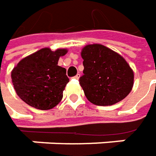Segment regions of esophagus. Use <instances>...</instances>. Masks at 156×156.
<instances>
[{
	"mask_svg": "<svg viewBox=\"0 0 156 156\" xmlns=\"http://www.w3.org/2000/svg\"><path fill=\"white\" fill-rule=\"evenodd\" d=\"M79 77H80V75H79V74H77L76 76H74V77H73V78H74V79H78Z\"/></svg>",
	"mask_w": 156,
	"mask_h": 156,
	"instance_id": "34e87169",
	"label": "esophagus"
}]
</instances>
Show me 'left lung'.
<instances>
[{
  "instance_id": "8db88e82",
  "label": "left lung",
  "mask_w": 156,
  "mask_h": 156,
  "mask_svg": "<svg viewBox=\"0 0 156 156\" xmlns=\"http://www.w3.org/2000/svg\"><path fill=\"white\" fill-rule=\"evenodd\" d=\"M83 76L79 84L85 97L97 105H111L125 98L132 90L133 72L124 58L101 44L82 50Z\"/></svg>"
}]
</instances>
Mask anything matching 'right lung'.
<instances>
[{
	"label": "right lung",
	"instance_id": "1",
	"mask_svg": "<svg viewBox=\"0 0 156 156\" xmlns=\"http://www.w3.org/2000/svg\"><path fill=\"white\" fill-rule=\"evenodd\" d=\"M67 50L51 51L44 48L22 59L11 72L17 95L26 104L40 110H49L63 98V91L69 78L66 70L58 66L61 56Z\"/></svg>",
	"mask_w": 156,
	"mask_h": 156
}]
</instances>
